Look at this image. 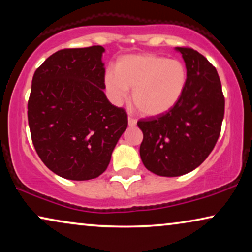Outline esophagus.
I'll return each instance as SVG.
<instances>
[{
	"label": "esophagus",
	"mask_w": 252,
	"mask_h": 252,
	"mask_svg": "<svg viewBox=\"0 0 252 252\" xmlns=\"http://www.w3.org/2000/svg\"><path fill=\"white\" fill-rule=\"evenodd\" d=\"M128 125L130 126V127H134L136 125V119L135 118H133V117H128Z\"/></svg>",
	"instance_id": "34e87169"
}]
</instances>
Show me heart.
Wrapping results in <instances>:
<instances>
[{"instance_id": "1", "label": "heart", "mask_w": 252, "mask_h": 252, "mask_svg": "<svg viewBox=\"0 0 252 252\" xmlns=\"http://www.w3.org/2000/svg\"><path fill=\"white\" fill-rule=\"evenodd\" d=\"M187 70L179 60L155 54L128 55L117 62L116 72L105 74V86L113 102L120 103L133 89V103L144 116L170 111L184 94Z\"/></svg>"}]
</instances>
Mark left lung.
<instances>
[{"instance_id": "left-lung-1", "label": "left lung", "mask_w": 252, "mask_h": 252, "mask_svg": "<svg viewBox=\"0 0 252 252\" xmlns=\"http://www.w3.org/2000/svg\"><path fill=\"white\" fill-rule=\"evenodd\" d=\"M187 67V84L170 111L140 119V156L161 177H179L198 167L215 148L225 115V97L216 67L188 47H177Z\"/></svg>"}]
</instances>
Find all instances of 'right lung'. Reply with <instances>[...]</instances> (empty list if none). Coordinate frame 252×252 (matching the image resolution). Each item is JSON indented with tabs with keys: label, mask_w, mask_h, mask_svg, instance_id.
I'll return each mask as SVG.
<instances>
[{
	"label": "right lung",
	"mask_w": 252,
	"mask_h": 252,
	"mask_svg": "<svg viewBox=\"0 0 252 252\" xmlns=\"http://www.w3.org/2000/svg\"><path fill=\"white\" fill-rule=\"evenodd\" d=\"M102 46L67 48L34 72L27 104L33 146L43 164L68 180L106 170L128 125L125 109L106 98Z\"/></svg>",
	"instance_id": "1"
}]
</instances>
